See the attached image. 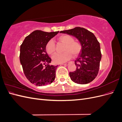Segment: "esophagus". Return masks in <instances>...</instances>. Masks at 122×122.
Instances as JSON below:
<instances>
[{"instance_id":"obj_1","label":"esophagus","mask_w":122,"mask_h":122,"mask_svg":"<svg viewBox=\"0 0 122 122\" xmlns=\"http://www.w3.org/2000/svg\"><path fill=\"white\" fill-rule=\"evenodd\" d=\"M68 65H69V62H67V63H65L64 64H62V65H66V66H68Z\"/></svg>"}]
</instances>
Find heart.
Wrapping results in <instances>:
<instances>
[{
	"mask_svg": "<svg viewBox=\"0 0 122 122\" xmlns=\"http://www.w3.org/2000/svg\"><path fill=\"white\" fill-rule=\"evenodd\" d=\"M58 40L64 43L65 46L62 53H57L52 57V60L55 64H61L69 60L73 56L76 57L80 53L82 45L79 42L75 41L71 36L63 35L59 36ZM46 50L49 55H53L55 52V45L53 40H49L46 45Z\"/></svg>",
	"mask_w": 122,
	"mask_h": 122,
	"instance_id": "heart-1",
	"label": "heart"
}]
</instances>
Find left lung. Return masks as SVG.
I'll return each instance as SVG.
<instances>
[{
	"label": "left lung",
	"mask_w": 122,
	"mask_h": 122,
	"mask_svg": "<svg viewBox=\"0 0 122 122\" xmlns=\"http://www.w3.org/2000/svg\"><path fill=\"white\" fill-rule=\"evenodd\" d=\"M61 33L75 36L82 45V50L75 61L76 69L69 73L73 82L84 84L97 77L102 57L100 43L93 33L82 27H77Z\"/></svg>",
	"instance_id": "1"
}]
</instances>
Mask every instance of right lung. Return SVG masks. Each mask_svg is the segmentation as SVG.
Returning a JSON list of instances; mask_svg holds the SVG:
<instances>
[{
  "mask_svg": "<svg viewBox=\"0 0 122 122\" xmlns=\"http://www.w3.org/2000/svg\"><path fill=\"white\" fill-rule=\"evenodd\" d=\"M58 32L36 30L27 36L21 45L20 61L24 75L36 86L50 84L55 79L57 66L49 65L51 59L46 52V45Z\"/></svg>",
  "mask_w": 122,
  "mask_h": 122,
  "instance_id": "obj_1",
  "label": "right lung"
}]
</instances>
